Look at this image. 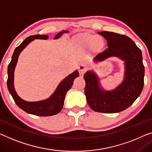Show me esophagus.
Masks as SVG:
<instances>
[{"label":"esophagus","mask_w":152,"mask_h":152,"mask_svg":"<svg viewBox=\"0 0 152 152\" xmlns=\"http://www.w3.org/2000/svg\"><path fill=\"white\" fill-rule=\"evenodd\" d=\"M86 69H87V67H86V65L85 64H81L80 66H79L78 72H79V73H80V75L81 76H83L84 75Z\"/></svg>","instance_id":"1"}]
</instances>
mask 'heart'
Instances as JSON below:
<instances>
[{
	"label": "heart",
	"mask_w": 152,
	"mask_h": 152,
	"mask_svg": "<svg viewBox=\"0 0 152 152\" xmlns=\"http://www.w3.org/2000/svg\"><path fill=\"white\" fill-rule=\"evenodd\" d=\"M78 41L85 46H89L94 44L95 46L99 47L103 44V41L100 37H95L89 34H81L78 37Z\"/></svg>",
	"instance_id": "obj_1"
}]
</instances>
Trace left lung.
Returning a JSON list of instances; mask_svg holds the SVG:
<instances>
[{
	"label": "left lung",
	"instance_id": "1",
	"mask_svg": "<svg viewBox=\"0 0 152 152\" xmlns=\"http://www.w3.org/2000/svg\"><path fill=\"white\" fill-rule=\"evenodd\" d=\"M98 33L107 41L108 48L99 53L95 61H101L110 56H117L125 62V76L116 89L106 91L99 86L96 74L87 72L84 75L87 102L96 112L118 113L132 104L143 88L145 67L142 53L128 36L108 31Z\"/></svg>",
	"mask_w": 152,
	"mask_h": 152
}]
</instances>
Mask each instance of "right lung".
Wrapping results in <instances>:
<instances>
[{"mask_svg": "<svg viewBox=\"0 0 152 152\" xmlns=\"http://www.w3.org/2000/svg\"><path fill=\"white\" fill-rule=\"evenodd\" d=\"M68 31H63L60 32L54 36V39H58L61 37L63 33H67ZM47 35H31L24 39L19 46L15 49L13 53L11 61L8 65L7 74V87L9 91L14 99L15 104L19 108H21L29 114L37 115V116L45 117L52 116L59 113L63 108V103L65 95L67 91L70 89L73 85V81L76 77L79 76L78 72L76 70L75 72L66 77L64 80L61 82L56 88L55 91L48 99L39 102H26L21 99L15 92L14 86H13V73H14L15 67L16 65L18 56L20 53L23 50V49L28 45L31 42L35 39H47Z\"/></svg>", "mask_w": 152, "mask_h": 152, "instance_id": "add662e5", "label": "right lung"}]
</instances>
